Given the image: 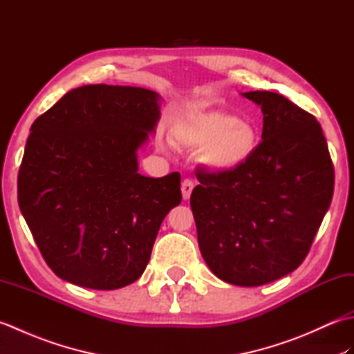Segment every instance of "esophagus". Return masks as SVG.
Returning a JSON list of instances; mask_svg holds the SVG:
<instances>
[{"label":"esophagus","instance_id":"34e87169","mask_svg":"<svg viewBox=\"0 0 354 354\" xmlns=\"http://www.w3.org/2000/svg\"><path fill=\"white\" fill-rule=\"evenodd\" d=\"M193 189H194V184H193L192 179H184L183 185H181V190H183V198L185 201L190 199V194H192Z\"/></svg>","mask_w":354,"mask_h":354}]
</instances>
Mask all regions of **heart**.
I'll return each instance as SVG.
<instances>
[{
  "mask_svg": "<svg viewBox=\"0 0 354 354\" xmlns=\"http://www.w3.org/2000/svg\"><path fill=\"white\" fill-rule=\"evenodd\" d=\"M187 145L205 147L209 165L219 170H236L250 161L259 145L255 127L227 112H205L187 122L181 129Z\"/></svg>",
  "mask_w": 354,
  "mask_h": 354,
  "instance_id": "heart-1",
  "label": "heart"
}]
</instances>
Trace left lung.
<instances>
[{"mask_svg":"<svg viewBox=\"0 0 354 354\" xmlns=\"http://www.w3.org/2000/svg\"><path fill=\"white\" fill-rule=\"evenodd\" d=\"M243 97L261 108V141L236 170L198 169L190 205L208 268L252 288L304 261L332 202L335 169L312 114L277 93Z\"/></svg>","mask_w":354,"mask_h":354,"instance_id":"left-lung-1","label":"left lung"}]
</instances>
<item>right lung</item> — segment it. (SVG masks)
<instances>
[{
	"label": "right lung",
	"mask_w": 354,
	"mask_h": 354,
	"mask_svg": "<svg viewBox=\"0 0 354 354\" xmlns=\"http://www.w3.org/2000/svg\"><path fill=\"white\" fill-rule=\"evenodd\" d=\"M145 88L86 85L32 124L18 202L44 260L59 278L114 290L138 280L161 222L181 204V175L138 173L137 150L160 120Z\"/></svg>",
	"instance_id": "1"
}]
</instances>
